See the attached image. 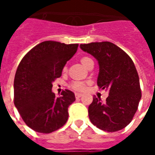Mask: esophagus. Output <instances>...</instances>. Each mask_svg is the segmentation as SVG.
<instances>
[{"label":"esophagus","mask_w":155,"mask_h":155,"mask_svg":"<svg viewBox=\"0 0 155 155\" xmlns=\"http://www.w3.org/2000/svg\"><path fill=\"white\" fill-rule=\"evenodd\" d=\"M83 96V94H81V93H75V97L76 98H80V97H81Z\"/></svg>","instance_id":"1"}]
</instances>
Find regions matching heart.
Instances as JSON below:
<instances>
[{
    "label": "heart",
    "mask_w": 155,
    "mask_h": 155,
    "mask_svg": "<svg viewBox=\"0 0 155 155\" xmlns=\"http://www.w3.org/2000/svg\"><path fill=\"white\" fill-rule=\"evenodd\" d=\"M91 58H88V57H84V58H81V63H83V65L84 66L85 63H87V61L90 60ZM85 83L80 82V81H75L71 84V87H72L74 90H76V91H83V90L85 89Z\"/></svg>",
    "instance_id": "obj_1"
}]
</instances>
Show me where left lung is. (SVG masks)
Here are the masks:
<instances>
[{
    "label": "left lung",
    "mask_w": 155,
    "mask_h": 155,
    "mask_svg": "<svg viewBox=\"0 0 155 155\" xmlns=\"http://www.w3.org/2000/svg\"><path fill=\"white\" fill-rule=\"evenodd\" d=\"M80 48L98 61L97 85L108 92L105 102L93 97L88 107L91 122L107 132L122 130L131 122L142 97L134 63L123 50L112 42L80 44Z\"/></svg>",
    "instance_id": "left-lung-1"
}]
</instances>
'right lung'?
<instances>
[{
  "label": "right lung",
  "mask_w": 155,
  "mask_h": 155,
  "mask_svg": "<svg viewBox=\"0 0 155 155\" xmlns=\"http://www.w3.org/2000/svg\"><path fill=\"white\" fill-rule=\"evenodd\" d=\"M78 44L45 41L30 50L19 63L14 78V104L24 122L36 132L50 134L65 125L75 94L66 89L56 97L52 83L62 75Z\"/></svg>",
  "instance_id": "right-lung-1"
}]
</instances>
